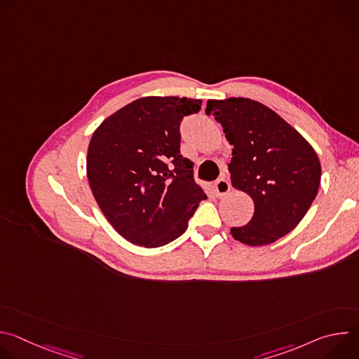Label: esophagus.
Returning a JSON list of instances; mask_svg holds the SVG:
<instances>
[{"mask_svg":"<svg viewBox=\"0 0 359 359\" xmlns=\"http://www.w3.org/2000/svg\"><path fill=\"white\" fill-rule=\"evenodd\" d=\"M215 189H216V193L219 197L224 196L229 193L230 190V182L226 179V177H220L216 183H215Z\"/></svg>","mask_w":359,"mask_h":359,"instance_id":"obj_1","label":"esophagus"}]
</instances>
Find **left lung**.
Listing matches in <instances>:
<instances>
[{
  "instance_id": "1",
  "label": "left lung",
  "mask_w": 359,
  "mask_h": 359,
  "mask_svg": "<svg viewBox=\"0 0 359 359\" xmlns=\"http://www.w3.org/2000/svg\"><path fill=\"white\" fill-rule=\"evenodd\" d=\"M208 115L223 126L233 144L229 163L233 187L254 201V215L231 227L236 240L264 245L284 237L313 204L321 165L313 146L274 111L257 100L229 97L209 100Z\"/></svg>"
}]
</instances>
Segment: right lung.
Masks as SVG:
<instances>
[{
    "label": "right lung",
    "instance_id": "right-lung-1",
    "mask_svg": "<svg viewBox=\"0 0 359 359\" xmlns=\"http://www.w3.org/2000/svg\"><path fill=\"white\" fill-rule=\"evenodd\" d=\"M200 99L147 96L119 109L92 135L86 172L102 213L128 241L147 248L182 236L208 198L180 155V123Z\"/></svg>",
    "mask_w": 359,
    "mask_h": 359
}]
</instances>
